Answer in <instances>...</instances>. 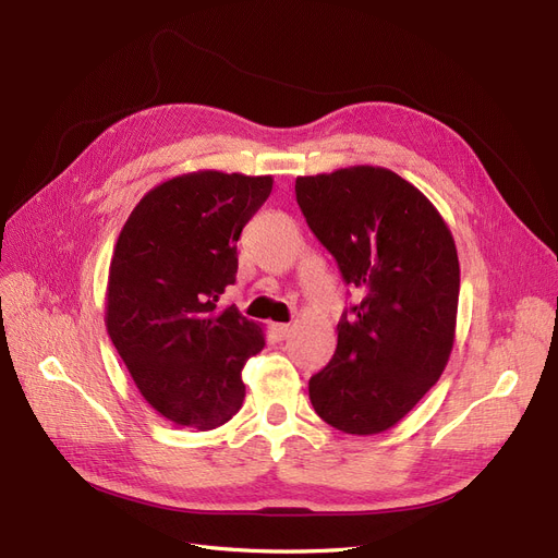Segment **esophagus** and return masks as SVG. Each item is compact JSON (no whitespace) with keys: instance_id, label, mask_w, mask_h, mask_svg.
Returning a JSON list of instances; mask_svg holds the SVG:
<instances>
[{"instance_id":"obj_1","label":"esophagus","mask_w":558,"mask_h":558,"mask_svg":"<svg viewBox=\"0 0 558 558\" xmlns=\"http://www.w3.org/2000/svg\"><path fill=\"white\" fill-rule=\"evenodd\" d=\"M291 326L289 324H272V335L277 337V340H286V337L291 335Z\"/></svg>"}]
</instances>
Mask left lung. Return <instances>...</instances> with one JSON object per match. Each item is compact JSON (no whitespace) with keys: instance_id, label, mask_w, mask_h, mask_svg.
Here are the masks:
<instances>
[{"instance_id":"1","label":"left lung","mask_w":558,"mask_h":558,"mask_svg":"<svg viewBox=\"0 0 558 558\" xmlns=\"http://www.w3.org/2000/svg\"><path fill=\"white\" fill-rule=\"evenodd\" d=\"M295 199L359 295L310 400L342 433L388 430L449 361L461 289L451 232L424 193L384 167L298 177Z\"/></svg>"}]
</instances>
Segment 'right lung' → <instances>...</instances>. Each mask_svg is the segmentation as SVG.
Returning a JSON list of instances; mask_svg holds the SVG:
<instances>
[{"instance_id": "obj_1", "label": "right lung", "mask_w": 558, "mask_h": 558, "mask_svg": "<svg viewBox=\"0 0 558 558\" xmlns=\"http://www.w3.org/2000/svg\"><path fill=\"white\" fill-rule=\"evenodd\" d=\"M272 177L193 172L148 191L113 248L107 330L144 400L177 426L211 430L240 412L258 324L216 302L238 275V240Z\"/></svg>"}]
</instances>
